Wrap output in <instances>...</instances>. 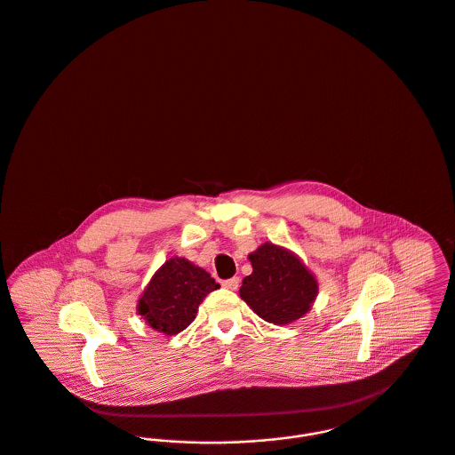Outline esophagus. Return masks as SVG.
I'll return each instance as SVG.
<instances>
[{"label": "esophagus", "mask_w": 455, "mask_h": 455, "mask_svg": "<svg viewBox=\"0 0 455 455\" xmlns=\"http://www.w3.org/2000/svg\"><path fill=\"white\" fill-rule=\"evenodd\" d=\"M239 282H241V279H239V277H232V279L223 280V282H221V285H223L225 289L235 291V289L239 287Z\"/></svg>", "instance_id": "1"}]
</instances>
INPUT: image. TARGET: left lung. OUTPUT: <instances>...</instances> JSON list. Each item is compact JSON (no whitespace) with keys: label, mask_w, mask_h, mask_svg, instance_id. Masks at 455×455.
Wrapping results in <instances>:
<instances>
[{"label":"left lung","mask_w":455,"mask_h":455,"mask_svg":"<svg viewBox=\"0 0 455 455\" xmlns=\"http://www.w3.org/2000/svg\"><path fill=\"white\" fill-rule=\"evenodd\" d=\"M252 274L243 280L241 298L263 320L285 325L307 314L318 294V282L289 249L265 243L249 254Z\"/></svg>","instance_id":"8db88e82"}]
</instances>
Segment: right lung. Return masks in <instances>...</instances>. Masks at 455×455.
<instances>
[{"label":"right lung","mask_w":455,"mask_h":455,"mask_svg":"<svg viewBox=\"0 0 455 455\" xmlns=\"http://www.w3.org/2000/svg\"><path fill=\"white\" fill-rule=\"evenodd\" d=\"M218 287L204 268L176 256L154 274L137 308L152 329L175 336L190 325L203 299Z\"/></svg>","instance_id":"add662e5"}]
</instances>
